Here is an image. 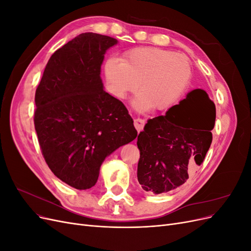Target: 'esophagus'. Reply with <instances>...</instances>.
<instances>
[{
	"instance_id": "1",
	"label": "esophagus",
	"mask_w": 251,
	"mask_h": 251,
	"mask_svg": "<svg viewBox=\"0 0 251 251\" xmlns=\"http://www.w3.org/2000/svg\"><path fill=\"white\" fill-rule=\"evenodd\" d=\"M144 125H146V121L141 118H136L134 120V126L136 130H137V132H141L143 130Z\"/></svg>"
}]
</instances>
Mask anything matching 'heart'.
I'll return each mask as SVG.
<instances>
[{"instance_id":"heart-1","label":"heart","mask_w":251,"mask_h":251,"mask_svg":"<svg viewBox=\"0 0 251 251\" xmlns=\"http://www.w3.org/2000/svg\"><path fill=\"white\" fill-rule=\"evenodd\" d=\"M104 75L112 92L119 98L140 94L135 107L164 111L176 102L192 77L191 60L183 53L156 47H140L127 51L120 58L108 59Z\"/></svg>"}]
</instances>
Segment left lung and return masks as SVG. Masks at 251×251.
I'll list each match as a JSON object with an SVG mask.
<instances>
[{
	"label": "left lung",
	"instance_id": "1",
	"mask_svg": "<svg viewBox=\"0 0 251 251\" xmlns=\"http://www.w3.org/2000/svg\"><path fill=\"white\" fill-rule=\"evenodd\" d=\"M215 121V103L201 89L150 119L137 138V178L144 191L162 194L186 182L206 156Z\"/></svg>",
	"mask_w": 251,
	"mask_h": 251
}]
</instances>
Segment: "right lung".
Instances as JSON below:
<instances>
[{"label":"right lung","mask_w":251,"mask_h":251,"mask_svg":"<svg viewBox=\"0 0 251 251\" xmlns=\"http://www.w3.org/2000/svg\"><path fill=\"white\" fill-rule=\"evenodd\" d=\"M117 44L93 32L51 55L35 91L34 126L49 169L68 185H95L105 157L137 137L125 104L103 90L100 66Z\"/></svg>","instance_id":"1"}]
</instances>
